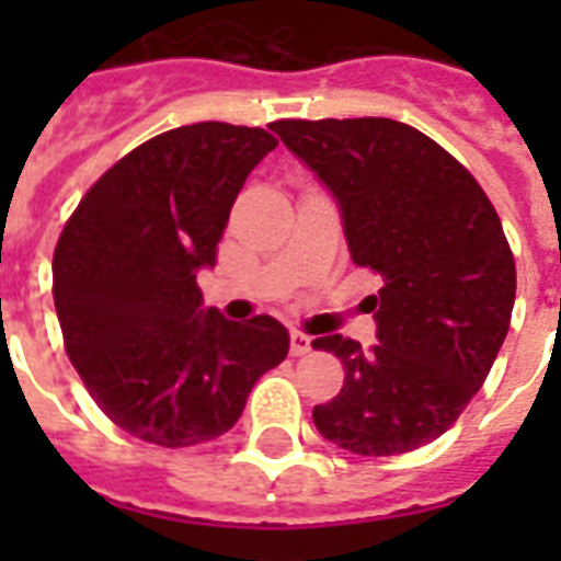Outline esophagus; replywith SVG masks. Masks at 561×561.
Segmentation results:
<instances>
[{
  "label": "esophagus",
  "instance_id": "obj_1",
  "mask_svg": "<svg viewBox=\"0 0 561 561\" xmlns=\"http://www.w3.org/2000/svg\"><path fill=\"white\" fill-rule=\"evenodd\" d=\"M306 352H311V337L302 332H290V355H294V358H302Z\"/></svg>",
  "mask_w": 561,
  "mask_h": 561
}]
</instances>
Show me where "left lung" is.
Masks as SVG:
<instances>
[{
  "label": "left lung",
  "instance_id": "obj_1",
  "mask_svg": "<svg viewBox=\"0 0 561 561\" xmlns=\"http://www.w3.org/2000/svg\"><path fill=\"white\" fill-rule=\"evenodd\" d=\"M273 134L341 206L352 262L381 276L364 299L375 343L317 337L346 369L314 408L329 443L392 457L431 443L483 387L510 332L515 259L478 180L416 127L392 118H282Z\"/></svg>",
  "mask_w": 561,
  "mask_h": 561
}]
</instances>
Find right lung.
Segmentation results:
<instances>
[{
	"mask_svg": "<svg viewBox=\"0 0 561 561\" xmlns=\"http://www.w3.org/2000/svg\"><path fill=\"white\" fill-rule=\"evenodd\" d=\"M276 145L262 127H174L104 171L66 220L51 264L66 355L130 436L218 439L288 355L279 320H224L197 288L247 174Z\"/></svg>",
	"mask_w": 561,
	"mask_h": 561,
	"instance_id": "1",
	"label": "right lung"
}]
</instances>
